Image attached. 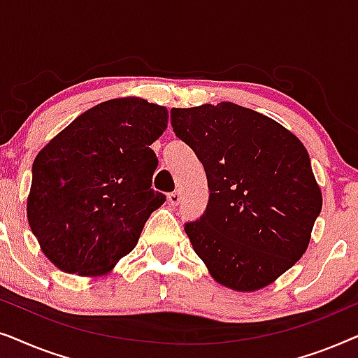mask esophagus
<instances>
[{
    "mask_svg": "<svg viewBox=\"0 0 358 358\" xmlns=\"http://www.w3.org/2000/svg\"><path fill=\"white\" fill-rule=\"evenodd\" d=\"M168 202L173 205V207H178L179 202H180V194L179 192H171L168 195Z\"/></svg>",
    "mask_w": 358,
    "mask_h": 358,
    "instance_id": "esophagus-1",
    "label": "esophagus"
}]
</instances>
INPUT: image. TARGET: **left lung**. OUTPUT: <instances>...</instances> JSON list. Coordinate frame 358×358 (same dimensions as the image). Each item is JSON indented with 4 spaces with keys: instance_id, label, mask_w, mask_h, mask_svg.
Here are the masks:
<instances>
[{
    "instance_id": "8db88e82",
    "label": "left lung",
    "mask_w": 358,
    "mask_h": 358,
    "mask_svg": "<svg viewBox=\"0 0 358 358\" xmlns=\"http://www.w3.org/2000/svg\"><path fill=\"white\" fill-rule=\"evenodd\" d=\"M174 134L203 164L210 197L185 233L210 275L256 292L308 249L322 207L300 140L271 117L233 102L171 109Z\"/></svg>"
}]
</instances>
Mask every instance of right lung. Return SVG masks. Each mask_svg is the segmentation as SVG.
<instances>
[{"label": "right lung", "instance_id": "add662e5", "mask_svg": "<svg viewBox=\"0 0 358 358\" xmlns=\"http://www.w3.org/2000/svg\"><path fill=\"white\" fill-rule=\"evenodd\" d=\"M168 115L141 97L110 99L83 112L38 151L27 220L53 266L106 275L136 246L166 200L151 189L158 158L150 145L163 135Z\"/></svg>", "mask_w": 358, "mask_h": 358}]
</instances>
